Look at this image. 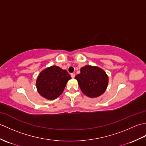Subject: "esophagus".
Masks as SVG:
<instances>
[{"instance_id": "obj_1", "label": "esophagus", "mask_w": 146, "mask_h": 146, "mask_svg": "<svg viewBox=\"0 0 146 146\" xmlns=\"http://www.w3.org/2000/svg\"><path fill=\"white\" fill-rule=\"evenodd\" d=\"M71 78H75V73H71Z\"/></svg>"}]
</instances>
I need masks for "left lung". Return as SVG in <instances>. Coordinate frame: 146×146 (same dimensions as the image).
Segmentation results:
<instances>
[{
	"instance_id": "8db88e82",
	"label": "left lung",
	"mask_w": 146,
	"mask_h": 146,
	"mask_svg": "<svg viewBox=\"0 0 146 146\" xmlns=\"http://www.w3.org/2000/svg\"><path fill=\"white\" fill-rule=\"evenodd\" d=\"M81 73L75 76L82 92L89 97L100 96L106 90L108 77L100 68L87 65L80 70Z\"/></svg>"
}]
</instances>
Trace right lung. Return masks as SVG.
<instances>
[{
  "mask_svg": "<svg viewBox=\"0 0 146 146\" xmlns=\"http://www.w3.org/2000/svg\"><path fill=\"white\" fill-rule=\"evenodd\" d=\"M71 78L66 70L52 66L41 71L36 80L39 94L48 100H54L63 93L68 81Z\"/></svg>",
  "mask_w": 146,
  "mask_h": 146,
  "instance_id": "1",
  "label": "right lung"
}]
</instances>
